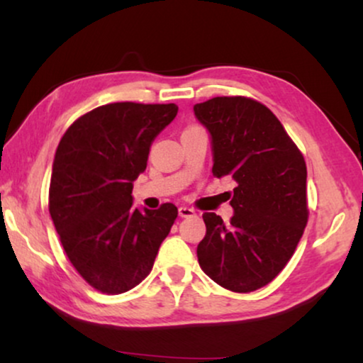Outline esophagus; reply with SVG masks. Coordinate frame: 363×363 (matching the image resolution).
Returning a JSON list of instances; mask_svg holds the SVG:
<instances>
[{
	"label": "esophagus",
	"instance_id": "34e87169",
	"mask_svg": "<svg viewBox=\"0 0 363 363\" xmlns=\"http://www.w3.org/2000/svg\"><path fill=\"white\" fill-rule=\"evenodd\" d=\"M178 215H180L182 218L193 216V215H195V210H191V208H188V206H180V208H178Z\"/></svg>",
	"mask_w": 363,
	"mask_h": 363
}]
</instances>
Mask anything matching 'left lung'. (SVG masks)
<instances>
[{"label": "left lung", "instance_id": "obj_1", "mask_svg": "<svg viewBox=\"0 0 363 363\" xmlns=\"http://www.w3.org/2000/svg\"><path fill=\"white\" fill-rule=\"evenodd\" d=\"M193 112L210 133L213 175L236 182L230 223L203 215L198 262L225 289L256 291L284 269L304 233V157L274 113L252 99L215 97Z\"/></svg>", "mask_w": 363, "mask_h": 363}]
</instances>
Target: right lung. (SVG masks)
<instances>
[{
	"label": "right lung",
	"mask_w": 363,
	"mask_h": 363,
	"mask_svg": "<svg viewBox=\"0 0 363 363\" xmlns=\"http://www.w3.org/2000/svg\"><path fill=\"white\" fill-rule=\"evenodd\" d=\"M177 112L175 104H107L79 117L57 145L49 213L69 261L106 294L145 279L178 215L173 203L133 208L132 196L153 140Z\"/></svg>",
	"instance_id": "obj_1"
}]
</instances>
